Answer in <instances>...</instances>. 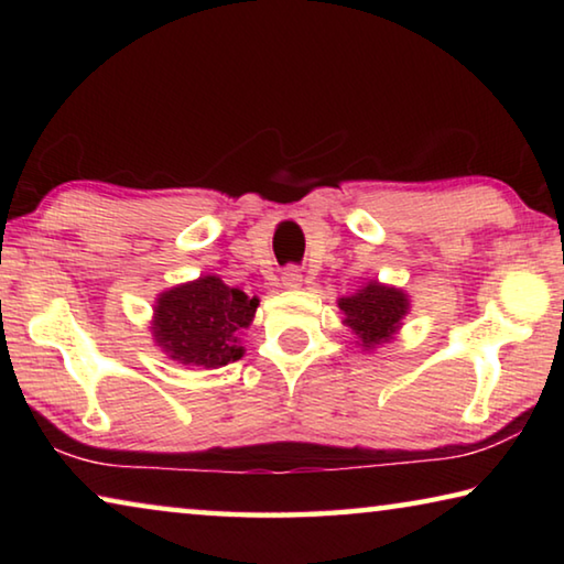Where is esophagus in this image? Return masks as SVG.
<instances>
[{
    "label": "esophagus",
    "mask_w": 564,
    "mask_h": 564,
    "mask_svg": "<svg viewBox=\"0 0 564 564\" xmlns=\"http://www.w3.org/2000/svg\"><path fill=\"white\" fill-rule=\"evenodd\" d=\"M281 281H283L285 289H299V285L303 283V273H301L299 269H295V265H289V269L283 271Z\"/></svg>",
    "instance_id": "obj_1"
}]
</instances>
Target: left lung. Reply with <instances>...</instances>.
<instances>
[{"instance_id":"8db88e82","label":"left lung","mask_w":564,"mask_h":564,"mask_svg":"<svg viewBox=\"0 0 564 564\" xmlns=\"http://www.w3.org/2000/svg\"><path fill=\"white\" fill-rule=\"evenodd\" d=\"M338 308L346 313L343 323L356 333V343L366 350H373L380 343H388L403 326L405 313L410 311L408 293L368 281L358 293L338 301Z\"/></svg>"}]
</instances>
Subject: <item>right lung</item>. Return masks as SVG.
I'll use <instances>...</instances> for the list:
<instances>
[{
  "mask_svg": "<svg viewBox=\"0 0 564 564\" xmlns=\"http://www.w3.org/2000/svg\"><path fill=\"white\" fill-rule=\"evenodd\" d=\"M256 308V295L231 289L218 275H202L159 295L151 333L181 366L221 368L243 356L238 336L251 326Z\"/></svg>",
  "mask_w": 564,
  "mask_h": 564,
  "instance_id": "1",
  "label": "right lung"
}]
</instances>
